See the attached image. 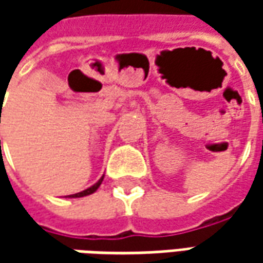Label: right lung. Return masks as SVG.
Here are the masks:
<instances>
[{
	"label": "right lung",
	"mask_w": 263,
	"mask_h": 263,
	"mask_svg": "<svg viewBox=\"0 0 263 263\" xmlns=\"http://www.w3.org/2000/svg\"><path fill=\"white\" fill-rule=\"evenodd\" d=\"M0 122H1V121H0ZM103 179H104V177H101V179H100V180H98V182L96 183L94 186H91V187L86 189V190H83V192H80V193L71 194V196H69V197H84V196H88V194L94 193V192H96V190L100 187V184H101V182H103ZM66 197H67V196H66Z\"/></svg>",
	"instance_id": "right-lung-1"
}]
</instances>
